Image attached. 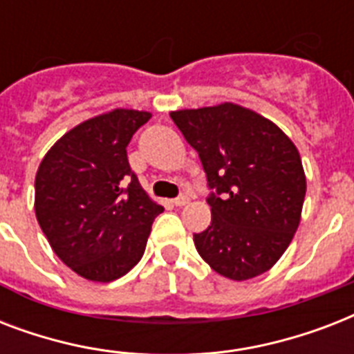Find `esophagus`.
Here are the masks:
<instances>
[{
    "label": "esophagus",
    "instance_id": "1",
    "mask_svg": "<svg viewBox=\"0 0 354 354\" xmlns=\"http://www.w3.org/2000/svg\"><path fill=\"white\" fill-rule=\"evenodd\" d=\"M172 204L178 205V207H182V205L189 204V196H185V194H182V196H178V198L172 200Z\"/></svg>",
    "mask_w": 354,
    "mask_h": 354
}]
</instances>
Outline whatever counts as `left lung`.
Wrapping results in <instances>:
<instances>
[{"label": "left lung", "mask_w": 354, "mask_h": 354, "mask_svg": "<svg viewBox=\"0 0 354 354\" xmlns=\"http://www.w3.org/2000/svg\"><path fill=\"white\" fill-rule=\"evenodd\" d=\"M200 156L213 191L200 257L233 281L268 272L294 239L307 178L296 145L275 122L233 102L171 112Z\"/></svg>", "instance_id": "left-lung-1"}]
</instances>
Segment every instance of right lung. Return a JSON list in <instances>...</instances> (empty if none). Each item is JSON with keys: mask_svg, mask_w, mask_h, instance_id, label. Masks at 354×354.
Instances as JSON below:
<instances>
[{"mask_svg": "<svg viewBox=\"0 0 354 354\" xmlns=\"http://www.w3.org/2000/svg\"><path fill=\"white\" fill-rule=\"evenodd\" d=\"M150 118L127 108L95 115L64 133L38 167L36 221L58 259L88 281L128 274L163 211L127 158L130 139Z\"/></svg>", "mask_w": 354, "mask_h": 354, "instance_id": "right-lung-1", "label": "right lung"}]
</instances>
